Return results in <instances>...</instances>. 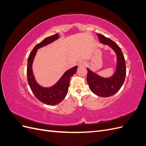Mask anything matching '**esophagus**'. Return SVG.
Returning a JSON list of instances; mask_svg holds the SVG:
<instances>
[{"instance_id":"esophagus-1","label":"esophagus","mask_w":146,"mask_h":146,"mask_svg":"<svg viewBox=\"0 0 146 146\" xmlns=\"http://www.w3.org/2000/svg\"><path fill=\"white\" fill-rule=\"evenodd\" d=\"M85 64H86V63H84V62L79 63V66H85Z\"/></svg>"}]
</instances>
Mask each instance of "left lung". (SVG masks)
<instances>
[{
	"label": "left lung",
	"instance_id": "left-lung-1",
	"mask_svg": "<svg viewBox=\"0 0 146 146\" xmlns=\"http://www.w3.org/2000/svg\"><path fill=\"white\" fill-rule=\"evenodd\" d=\"M100 42L108 45L115 51L117 63L115 74L110 78L100 77L87 68V82L92 92L98 96L107 98L116 94L121 89L126 76V66L124 56L121 48L110 38L97 33Z\"/></svg>",
	"mask_w": 146,
	"mask_h": 146
}]
</instances>
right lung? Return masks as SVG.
<instances>
[{"instance_id": "add662e5", "label": "right lung", "mask_w": 146, "mask_h": 146, "mask_svg": "<svg viewBox=\"0 0 146 146\" xmlns=\"http://www.w3.org/2000/svg\"><path fill=\"white\" fill-rule=\"evenodd\" d=\"M59 37L58 33L46 38L44 39L35 46L30 52L27 61V75L29 85L33 94L41 102L48 105H54L60 103L68 93L70 79L77 72V66L67 70L60 80L54 86L50 88H45L39 86L35 81L32 71V63L34 57L38 48L45 46L56 40Z\"/></svg>"}]
</instances>
